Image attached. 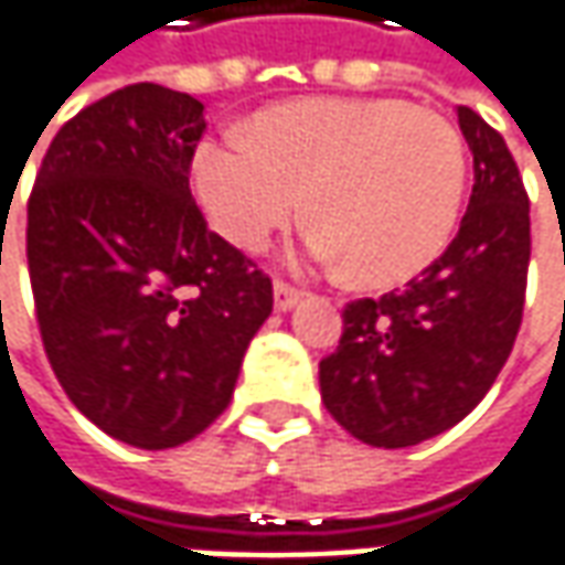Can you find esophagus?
<instances>
[{"mask_svg":"<svg viewBox=\"0 0 565 565\" xmlns=\"http://www.w3.org/2000/svg\"><path fill=\"white\" fill-rule=\"evenodd\" d=\"M300 300L302 290H297V287H290V284L284 281H275V309H278V312H290Z\"/></svg>","mask_w":565,"mask_h":565,"instance_id":"34e87169","label":"esophagus"}]
</instances>
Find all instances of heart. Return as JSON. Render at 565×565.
Listing matches in <instances>:
<instances>
[{
    "instance_id": "1",
    "label": "heart",
    "mask_w": 565,
    "mask_h": 565,
    "mask_svg": "<svg viewBox=\"0 0 565 565\" xmlns=\"http://www.w3.org/2000/svg\"><path fill=\"white\" fill-rule=\"evenodd\" d=\"M193 193L224 241L259 249L302 209L309 256L391 284L454 234L466 152L454 125L403 99H302L259 111L246 134L193 152Z\"/></svg>"
}]
</instances>
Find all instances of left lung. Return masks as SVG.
Wrapping results in <instances>:
<instances>
[{"instance_id":"1","label":"left lung","mask_w":565,"mask_h":565,"mask_svg":"<svg viewBox=\"0 0 565 565\" xmlns=\"http://www.w3.org/2000/svg\"><path fill=\"white\" fill-rule=\"evenodd\" d=\"M457 118L476 184L454 244L403 290L347 302L341 343L319 362L324 409L384 450L422 444L469 416L522 324L529 196L494 127L466 106Z\"/></svg>"}]
</instances>
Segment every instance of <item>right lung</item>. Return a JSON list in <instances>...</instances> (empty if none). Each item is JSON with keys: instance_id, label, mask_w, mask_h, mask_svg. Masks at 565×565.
Here are the masks:
<instances>
[{"instance_id": "1", "label": "right lung", "mask_w": 565, "mask_h": 565, "mask_svg": "<svg viewBox=\"0 0 565 565\" xmlns=\"http://www.w3.org/2000/svg\"><path fill=\"white\" fill-rule=\"evenodd\" d=\"M203 103L130 84L52 137L28 203V268L52 372L106 435L196 438L231 403L271 281L190 196Z\"/></svg>"}]
</instances>
